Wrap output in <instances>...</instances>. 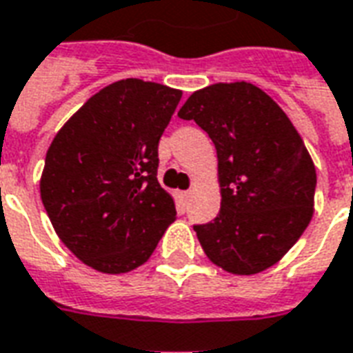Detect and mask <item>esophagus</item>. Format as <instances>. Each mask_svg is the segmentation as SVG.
Segmentation results:
<instances>
[{
	"mask_svg": "<svg viewBox=\"0 0 353 353\" xmlns=\"http://www.w3.org/2000/svg\"><path fill=\"white\" fill-rule=\"evenodd\" d=\"M190 195H192V192H190V190H188V192H180V197L184 199V201H188V199H190Z\"/></svg>",
	"mask_w": 353,
	"mask_h": 353,
	"instance_id": "34e87169",
	"label": "esophagus"
}]
</instances>
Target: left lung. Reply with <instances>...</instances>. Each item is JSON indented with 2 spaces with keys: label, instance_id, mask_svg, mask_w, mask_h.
Returning a JSON list of instances; mask_svg holds the SVG:
<instances>
[{
  "label": "left lung",
  "instance_id": "left-lung-1",
  "mask_svg": "<svg viewBox=\"0 0 353 353\" xmlns=\"http://www.w3.org/2000/svg\"><path fill=\"white\" fill-rule=\"evenodd\" d=\"M216 145L221 208L193 225L206 256L253 275L281 261L312 217L316 171L287 113L248 81L195 91L179 111Z\"/></svg>",
  "mask_w": 353,
  "mask_h": 353
}]
</instances>
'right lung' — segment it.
<instances>
[{
  "instance_id": "right-lung-1",
  "label": "right lung",
  "mask_w": 353,
  "mask_h": 353,
  "mask_svg": "<svg viewBox=\"0 0 353 353\" xmlns=\"http://www.w3.org/2000/svg\"><path fill=\"white\" fill-rule=\"evenodd\" d=\"M182 91L128 78L104 87L57 132L41 199L66 248L102 274H126L152 255L176 219L158 182V143Z\"/></svg>"
}]
</instances>
